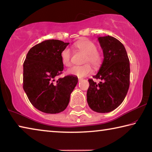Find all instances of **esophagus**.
<instances>
[{"instance_id": "1", "label": "esophagus", "mask_w": 152, "mask_h": 152, "mask_svg": "<svg viewBox=\"0 0 152 152\" xmlns=\"http://www.w3.org/2000/svg\"><path fill=\"white\" fill-rule=\"evenodd\" d=\"M81 80H82V79H81V78H79V79H78V81H79V82H80Z\"/></svg>"}]
</instances>
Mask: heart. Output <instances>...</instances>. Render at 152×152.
Segmentation results:
<instances>
[{
  "instance_id": "b5f03b06",
  "label": "heart",
  "mask_w": 152,
  "mask_h": 152,
  "mask_svg": "<svg viewBox=\"0 0 152 152\" xmlns=\"http://www.w3.org/2000/svg\"><path fill=\"white\" fill-rule=\"evenodd\" d=\"M73 47L77 51L82 52L86 54L84 62H90L94 66L97 67L102 62V55L100 52L96 49V45L92 41L87 39H82L74 44ZM72 53L68 48H65L62 52L61 59L63 65L65 66H70ZM92 72V67L89 63L82 66H74L68 70V73L82 78L90 74Z\"/></svg>"
}]
</instances>
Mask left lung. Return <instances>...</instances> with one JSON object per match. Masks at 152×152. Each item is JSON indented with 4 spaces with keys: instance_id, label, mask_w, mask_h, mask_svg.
Masks as SVG:
<instances>
[{
    "instance_id": "obj_1",
    "label": "left lung",
    "mask_w": 152,
    "mask_h": 152,
    "mask_svg": "<svg viewBox=\"0 0 152 152\" xmlns=\"http://www.w3.org/2000/svg\"><path fill=\"white\" fill-rule=\"evenodd\" d=\"M103 50L104 60L94 79H89L87 91L88 106L93 111L107 113L120 106L128 93L129 86V60L124 46L110 36L98 37Z\"/></svg>"
}]
</instances>
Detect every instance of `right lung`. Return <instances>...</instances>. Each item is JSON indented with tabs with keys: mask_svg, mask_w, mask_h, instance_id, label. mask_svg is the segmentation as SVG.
I'll return each instance as SVG.
<instances>
[{
	"mask_svg": "<svg viewBox=\"0 0 152 152\" xmlns=\"http://www.w3.org/2000/svg\"><path fill=\"white\" fill-rule=\"evenodd\" d=\"M69 45L47 40L30 49L23 64V89L33 106L46 114H57L66 108L78 78L62 73V52Z\"/></svg>",
	"mask_w": 152,
	"mask_h": 152,
	"instance_id": "obj_1",
	"label": "right lung"
}]
</instances>
